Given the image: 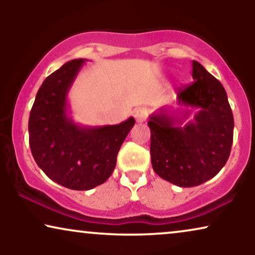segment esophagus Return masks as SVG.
I'll return each mask as SVG.
<instances>
[{
    "mask_svg": "<svg viewBox=\"0 0 255 255\" xmlns=\"http://www.w3.org/2000/svg\"><path fill=\"white\" fill-rule=\"evenodd\" d=\"M133 116H134L135 121H137L138 123H144V122L147 120L148 113H147V110L145 109V108H138V109L134 110Z\"/></svg>",
    "mask_w": 255,
    "mask_h": 255,
    "instance_id": "34e87169",
    "label": "esophagus"
}]
</instances>
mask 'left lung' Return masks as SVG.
I'll return each instance as SVG.
<instances>
[{
  "label": "left lung",
  "mask_w": 255,
  "mask_h": 255,
  "mask_svg": "<svg viewBox=\"0 0 255 255\" xmlns=\"http://www.w3.org/2000/svg\"><path fill=\"white\" fill-rule=\"evenodd\" d=\"M193 79L179 89L177 102L198 108L193 122L182 124L161 110L149 117L153 170L179 187H196L217 175L228 161L233 141V115L224 87L200 62L193 60Z\"/></svg>",
  "instance_id": "left-lung-1"
}]
</instances>
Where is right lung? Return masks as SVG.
<instances>
[{"mask_svg":"<svg viewBox=\"0 0 255 255\" xmlns=\"http://www.w3.org/2000/svg\"><path fill=\"white\" fill-rule=\"evenodd\" d=\"M85 64L66 62L38 90L29 118V144L37 165L61 186L89 190L106 182L132 127L130 117L117 125L83 128L67 116V94Z\"/></svg>","mask_w":255,"mask_h":255,"instance_id":"1","label":"right lung"}]
</instances>
